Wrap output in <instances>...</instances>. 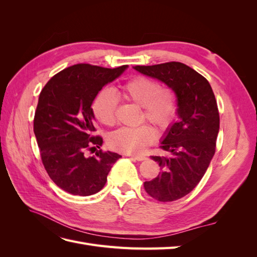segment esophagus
Segmentation results:
<instances>
[{
  "label": "esophagus",
  "instance_id": "34e87169",
  "mask_svg": "<svg viewBox=\"0 0 257 257\" xmlns=\"http://www.w3.org/2000/svg\"><path fill=\"white\" fill-rule=\"evenodd\" d=\"M127 157H131L132 159L137 160V161H145L147 158L144 157V155H136V154H126Z\"/></svg>",
  "mask_w": 257,
  "mask_h": 257
}]
</instances>
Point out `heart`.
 <instances>
[{
	"instance_id": "obj_1",
	"label": "heart",
	"mask_w": 257,
	"mask_h": 257,
	"mask_svg": "<svg viewBox=\"0 0 257 257\" xmlns=\"http://www.w3.org/2000/svg\"><path fill=\"white\" fill-rule=\"evenodd\" d=\"M119 91L124 99L142 107V122L149 121L160 132H165L173 124L178 112L177 95L173 88L160 85L159 81L148 76L138 75L122 83ZM92 110L100 123L112 126L116 122L118 99L111 91L100 90L93 100ZM154 137L155 132L148 124L122 127L109 135L108 146L115 151L138 153L149 146Z\"/></svg>"
}]
</instances>
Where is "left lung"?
Masks as SVG:
<instances>
[{"mask_svg": "<svg viewBox=\"0 0 257 257\" xmlns=\"http://www.w3.org/2000/svg\"><path fill=\"white\" fill-rule=\"evenodd\" d=\"M134 68L176 92L179 119L160 146L172 157H150L159 163L161 173L144 188L159 201L180 199L199 183L215 153L220 114L214 93L204 76L180 62Z\"/></svg>", "mask_w": 257, "mask_h": 257, "instance_id": "1", "label": "left lung"}]
</instances>
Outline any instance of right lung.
<instances>
[{
	"mask_svg": "<svg viewBox=\"0 0 257 257\" xmlns=\"http://www.w3.org/2000/svg\"><path fill=\"white\" fill-rule=\"evenodd\" d=\"M126 67L76 64L51 77L41 92L33 123L42 163L51 180L69 194L89 196L99 192L121 158L110 151L98 150L96 157L84 153L103 144L102 136L93 135V100Z\"/></svg>",
	"mask_w": 257,
	"mask_h": 257,
	"instance_id": "right-lung-1",
	"label": "right lung"
}]
</instances>
